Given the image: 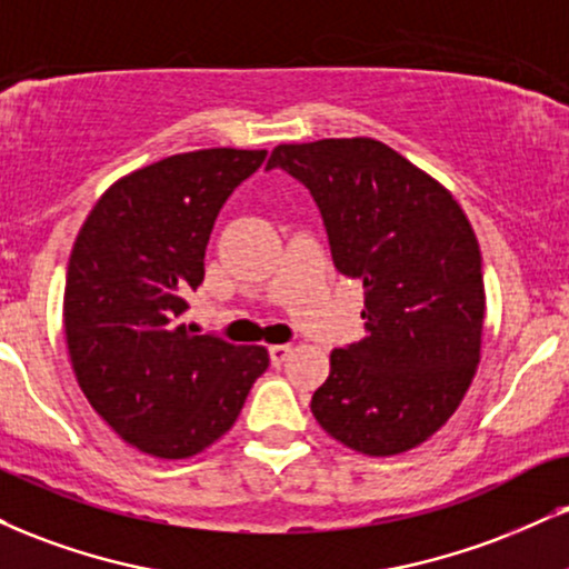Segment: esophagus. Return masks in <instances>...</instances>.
<instances>
[{
  "instance_id": "34e87169",
  "label": "esophagus",
  "mask_w": 569,
  "mask_h": 569,
  "mask_svg": "<svg viewBox=\"0 0 569 569\" xmlns=\"http://www.w3.org/2000/svg\"><path fill=\"white\" fill-rule=\"evenodd\" d=\"M291 355V345H272L270 347V360L272 366H283Z\"/></svg>"
}]
</instances>
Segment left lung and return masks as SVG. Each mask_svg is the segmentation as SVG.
<instances>
[{
    "mask_svg": "<svg viewBox=\"0 0 569 569\" xmlns=\"http://www.w3.org/2000/svg\"><path fill=\"white\" fill-rule=\"evenodd\" d=\"M276 167L310 190L333 264L366 289V337L331 352L312 416L358 453H406L445 427L477 373L475 230L448 188L371 137L278 146L267 161Z\"/></svg>",
    "mask_w": 569,
    "mask_h": 569,
    "instance_id": "8db88e82",
    "label": "left lung"
}]
</instances>
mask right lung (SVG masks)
Segmentation results:
<instances>
[{
  "label": "right lung",
  "mask_w": 569,
  "mask_h": 569,
  "mask_svg": "<svg viewBox=\"0 0 569 569\" xmlns=\"http://www.w3.org/2000/svg\"><path fill=\"white\" fill-rule=\"evenodd\" d=\"M267 150L177 153L116 180L68 259L63 326L81 392L121 440L190 458L236 423L264 347L198 337L184 293L203 280L219 209Z\"/></svg>",
  "instance_id": "right-lung-1"
}]
</instances>
